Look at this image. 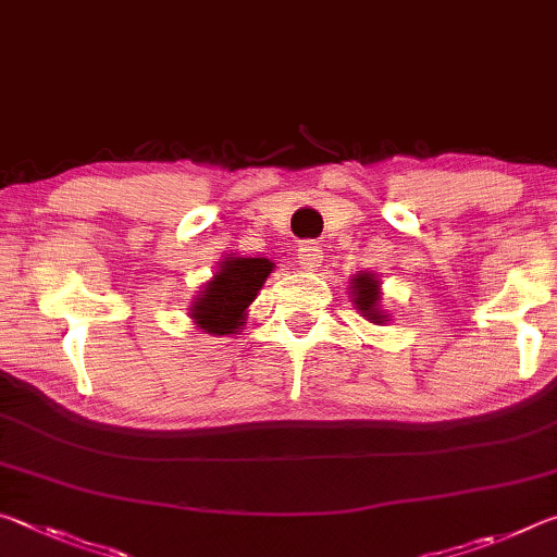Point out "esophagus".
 <instances>
[{"mask_svg":"<svg viewBox=\"0 0 557 557\" xmlns=\"http://www.w3.org/2000/svg\"><path fill=\"white\" fill-rule=\"evenodd\" d=\"M322 258H324V252H322V248H319L317 243H305L299 248V265H301V270H317L319 262H322Z\"/></svg>","mask_w":557,"mask_h":557,"instance_id":"34e87169","label":"esophagus"}]
</instances>
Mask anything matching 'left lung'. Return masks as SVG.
<instances>
[{"mask_svg":"<svg viewBox=\"0 0 557 557\" xmlns=\"http://www.w3.org/2000/svg\"><path fill=\"white\" fill-rule=\"evenodd\" d=\"M348 289H351V301L356 307V312L363 319H369L371 324H385L391 322V314L385 312L381 305V280L375 272H358V275L351 277L348 282Z\"/></svg>","mask_w":557,"mask_h":557,"instance_id":"8db88e82","label":"left lung"}]
</instances>
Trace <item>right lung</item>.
Returning <instances> with one entry per match:
<instances>
[{
	"mask_svg": "<svg viewBox=\"0 0 557 557\" xmlns=\"http://www.w3.org/2000/svg\"><path fill=\"white\" fill-rule=\"evenodd\" d=\"M272 270L275 262L270 258H223L213 277L203 282L199 295L188 305V317L196 329L211 336L238 334L248 319V307L256 301Z\"/></svg>",
	"mask_w": 557,
	"mask_h": 557,
	"instance_id": "obj_1",
	"label": "right lung"
}]
</instances>
